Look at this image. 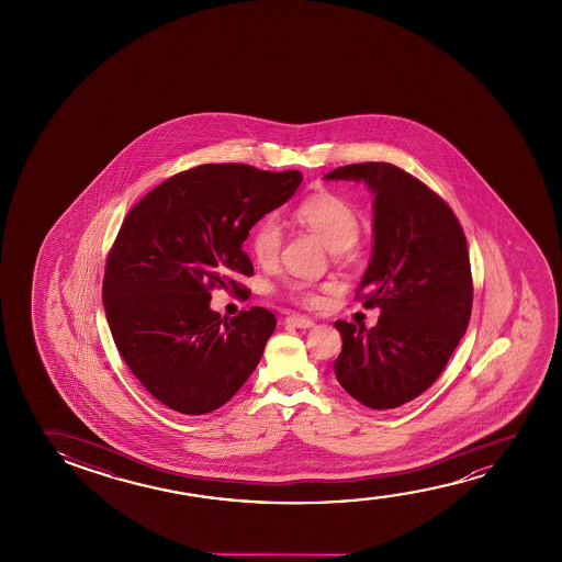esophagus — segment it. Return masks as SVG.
I'll return each mask as SVG.
<instances>
[{
  "instance_id": "esophagus-1",
  "label": "esophagus",
  "mask_w": 562,
  "mask_h": 562,
  "mask_svg": "<svg viewBox=\"0 0 562 562\" xmlns=\"http://www.w3.org/2000/svg\"><path fill=\"white\" fill-rule=\"evenodd\" d=\"M285 323L292 324V326H295V328H313L315 326V323L311 321V318H307V316H301V315H290L288 318H285Z\"/></svg>"
}]
</instances>
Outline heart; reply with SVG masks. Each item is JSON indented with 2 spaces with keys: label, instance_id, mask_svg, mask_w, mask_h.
I'll list each match as a JSON object with an SVG mask.
<instances>
[{
  "label": "heart",
  "instance_id": "obj_1",
  "mask_svg": "<svg viewBox=\"0 0 562 562\" xmlns=\"http://www.w3.org/2000/svg\"><path fill=\"white\" fill-rule=\"evenodd\" d=\"M295 216L305 228L315 232L334 254H341L355 246V241L361 234V223L355 209L334 193H316L313 198H308L297 207ZM249 246L255 259L262 265L277 259L282 246V231L272 216H267L255 224ZM288 290L295 300L305 301V303L316 301L315 292L308 290V285L303 282H292L288 285Z\"/></svg>",
  "mask_w": 562,
  "mask_h": 562
}]
</instances>
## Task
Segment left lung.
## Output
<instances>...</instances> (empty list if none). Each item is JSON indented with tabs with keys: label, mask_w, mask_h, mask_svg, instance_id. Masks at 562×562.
<instances>
[{
	"label": "left lung",
	"mask_w": 562,
	"mask_h": 562,
	"mask_svg": "<svg viewBox=\"0 0 562 562\" xmlns=\"http://www.w3.org/2000/svg\"><path fill=\"white\" fill-rule=\"evenodd\" d=\"M326 180L367 184L372 257L359 292L374 328L338 321L339 384L364 407L395 408L426 392L459 346L472 311L469 246L451 207L390 162L346 165Z\"/></svg>",
	"instance_id": "obj_1"
}]
</instances>
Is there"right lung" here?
Masks as SVG:
<instances>
[{"label":"right lung","instance_id":"add662e5","mask_svg":"<svg viewBox=\"0 0 562 562\" xmlns=\"http://www.w3.org/2000/svg\"><path fill=\"white\" fill-rule=\"evenodd\" d=\"M300 170L200 165L131 209L109 251L103 307L119 353L162 405L205 415L231 401L277 328L262 307L221 318L213 288L251 277L249 231L300 188Z\"/></svg>","mask_w":562,"mask_h":562}]
</instances>
